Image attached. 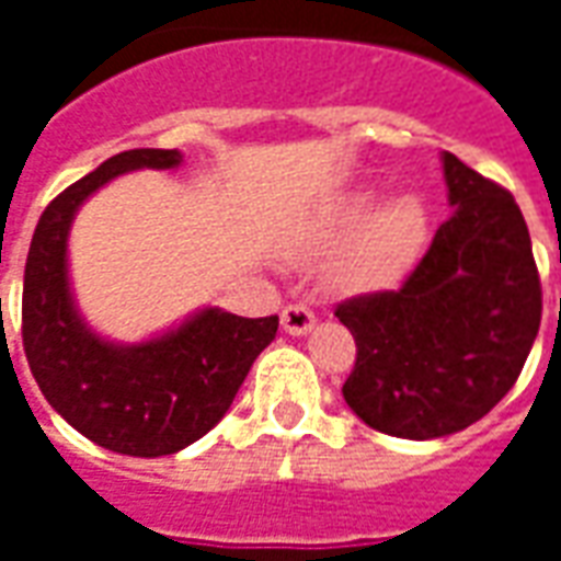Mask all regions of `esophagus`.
Segmentation results:
<instances>
[{"label": "esophagus", "instance_id": "1", "mask_svg": "<svg viewBox=\"0 0 561 561\" xmlns=\"http://www.w3.org/2000/svg\"><path fill=\"white\" fill-rule=\"evenodd\" d=\"M312 324H316V312L306 309L304 304H288L282 309V330H285V333L304 336V333L312 330Z\"/></svg>", "mask_w": 561, "mask_h": 561}]
</instances>
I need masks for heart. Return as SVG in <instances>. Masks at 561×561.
Listing matches in <instances>:
<instances>
[{"label": "heart", "mask_w": 561, "mask_h": 561, "mask_svg": "<svg viewBox=\"0 0 561 561\" xmlns=\"http://www.w3.org/2000/svg\"><path fill=\"white\" fill-rule=\"evenodd\" d=\"M352 236L355 240L333 267L336 288L352 294L385 291L421 257L430 240V209L414 192H400L378 204L376 188H354L328 209L304 252L336 249Z\"/></svg>", "instance_id": "1"}]
</instances>
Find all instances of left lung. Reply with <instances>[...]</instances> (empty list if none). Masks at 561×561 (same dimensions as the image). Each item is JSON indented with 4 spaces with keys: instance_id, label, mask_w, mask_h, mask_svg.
I'll return each instance as SVG.
<instances>
[{
    "instance_id": "8db88e82",
    "label": "left lung",
    "mask_w": 561,
    "mask_h": 561,
    "mask_svg": "<svg viewBox=\"0 0 561 561\" xmlns=\"http://www.w3.org/2000/svg\"><path fill=\"white\" fill-rule=\"evenodd\" d=\"M454 216L397 291L352 297L336 318L357 345L342 397L397 438L459 433L514 388L541 328V279L514 195L445 152Z\"/></svg>"
}]
</instances>
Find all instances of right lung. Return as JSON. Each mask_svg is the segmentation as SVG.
<instances>
[{
	"instance_id": "add662e5",
	"label": "right lung",
	"mask_w": 561,
	"mask_h": 561,
	"mask_svg": "<svg viewBox=\"0 0 561 561\" xmlns=\"http://www.w3.org/2000/svg\"><path fill=\"white\" fill-rule=\"evenodd\" d=\"M176 149H128L56 195L32 233L23 273V352L44 400L78 433L126 457H164L207 435L231 409L279 318H240L209 306L138 345L102 340L68 288V231L78 207L114 176L168 171Z\"/></svg>"
}]
</instances>
